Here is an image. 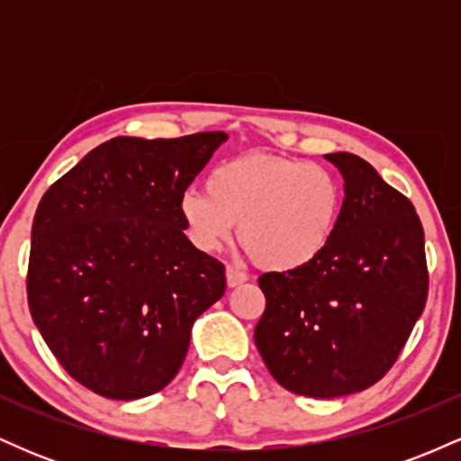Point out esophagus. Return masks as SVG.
Instances as JSON below:
<instances>
[{
	"mask_svg": "<svg viewBox=\"0 0 461 461\" xmlns=\"http://www.w3.org/2000/svg\"><path fill=\"white\" fill-rule=\"evenodd\" d=\"M225 273H227V285H230V288H236V285L245 284L247 279H249L245 271H240V268L231 267V264L225 268Z\"/></svg>",
	"mask_w": 461,
	"mask_h": 461,
	"instance_id": "34e87169",
	"label": "esophagus"
}]
</instances>
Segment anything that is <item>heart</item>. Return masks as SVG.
Wrapping results in <instances>:
<instances>
[{"label":"heart","mask_w":461,"mask_h":461,"mask_svg":"<svg viewBox=\"0 0 461 461\" xmlns=\"http://www.w3.org/2000/svg\"><path fill=\"white\" fill-rule=\"evenodd\" d=\"M342 210V184L319 162L245 153L212 168L208 190L188 188L179 214L203 251L234 234L260 267L293 271L330 245Z\"/></svg>","instance_id":"1"}]
</instances>
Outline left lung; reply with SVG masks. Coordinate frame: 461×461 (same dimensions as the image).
<instances>
[{"mask_svg": "<svg viewBox=\"0 0 461 461\" xmlns=\"http://www.w3.org/2000/svg\"><path fill=\"white\" fill-rule=\"evenodd\" d=\"M325 158L345 177L336 231L312 262L258 277L267 308L253 333L275 382L314 399L377 384L429 290L425 231L411 201L359 156Z\"/></svg>", "mask_w": 461, "mask_h": 461, "instance_id": "left-lung-1", "label": "left lung"}]
</instances>
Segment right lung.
I'll return each instance as SVG.
<instances>
[{"mask_svg":"<svg viewBox=\"0 0 461 461\" xmlns=\"http://www.w3.org/2000/svg\"><path fill=\"white\" fill-rule=\"evenodd\" d=\"M225 131L116 136L47 188L32 223L28 305L60 366L105 399L160 393L225 267L188 240L186 193Z\"/></svg>","mask_w":461,"mask_h":461,"instance_id":"1","label":"right lung"}]
</instances>
